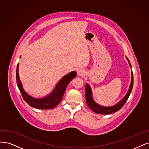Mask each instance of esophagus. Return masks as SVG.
I'll return each instance as SVG.
<instances>
[{
  "mask_svg": "<svg viewBox=\"0 0 149 149\" xmlns=\"http://www.w3.org/2000/svg\"><path fill=\"white\" fill-rule=\"evenodd\" d=\"M77 74L79 75H83L84 74V71L82 70L79 69V70H77Z\"/></svg>",
  "mask_w": 149,
  "mask_h": 149,
  "instance_id": "34e87169",
  "label": "esophagus"
}]
</instances>
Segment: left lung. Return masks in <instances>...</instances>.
<instances>
[{"mask_svg": "<svg viewBox=\"0 0 149 149\" xmlns=\"http://www.w3.org/2000/svg\"><path fill=\"white\" fill-rule=\"evenodd\" d=\"M129 65L131 68V65L130 62H129V59L127 58ZM133 83H134V79H133V74L132 72V79H131V83L130 85V87H129V90L127 93V94L125 95L124 97L119 103L116 104L113 107H102L100 105H98V104L96 103L93 98H92V90H91V88L90 86L88 84H86L85 86V98H86V102H87V104L88 106V107L92 110L93 111H94L96 113L98 114H111L113 113L114 112H116L121 109L124 104L126 103V101L127 100L129 95H130L132 87H133Z\"/></svg>", "mask_w": 149, "mask_h": 149, "instance_id": "obj_1", "label": "left lung"}]
</instances>
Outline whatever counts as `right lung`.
<instances>
[{
  "label": "right lung",
  "mask_w": 149,
  "mask_h": 149,
  "mask_svg": "<svg viewBox=\"0 0 149 149\" xmlns=\"http://www.w3.org/2000/svg\"><path fill=\"white\" fill-rule=\"evenodd\" d=\"M18 64L16 70V79L17 86L22 95L23 100L30 105V107L41 109H50L55 108L58 104L63 97L67 86L69 83L76 77L75 71L65 75L62 77L56 86L55 89L47 97L41 99H36L28 95L23 90L21 81L18 75Z\"/></svg>",
  "instance_id": "right-lung-1"
}]
</instances>
